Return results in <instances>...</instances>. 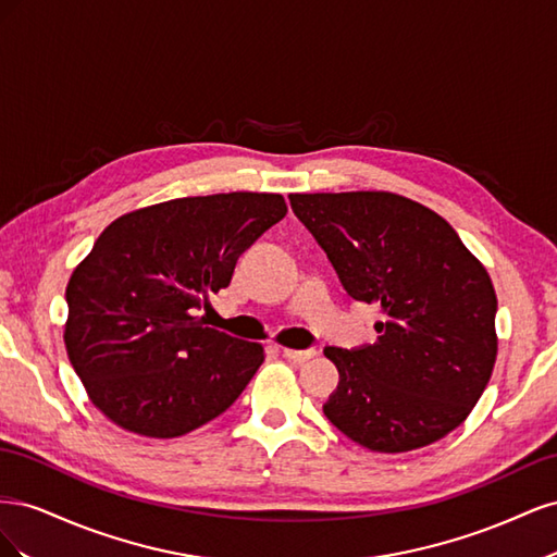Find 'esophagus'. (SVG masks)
<instances>
[{
    "label": "esophagus",
    "mask_w": 557,
    "mask_h": 557,
    "mask_svg": "<svg viewBox=\"0 0 557 557\" xmlns=\"http://www.w3.org/2000/svg\"><path fill=\"white\" fill-rule=\"evenodd\" d=\"M315 356V350H295V348H283V358H288L293 362H307Z\"/></svg>",
    "instance_id": "esophagus-1"
}]
</instances>
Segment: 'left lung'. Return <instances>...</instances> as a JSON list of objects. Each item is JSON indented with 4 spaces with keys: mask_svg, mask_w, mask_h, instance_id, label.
<instances>
[{
    "mask_svg": "<svg viewBox=\"0 0 557 557\" xmlns=\"http://www.w3.org/2000/svg\"><path fill=\"white\" fill-rule=\"evenodd\" d=\"M344 290L379 305V339L327 346L339 385L330 423L376 453L428 446L458 428L491 381L497 297L442 215L393 193L288 195Z\"/></svg>",
    "mask_w": 557,
    "mask_h": 557,
    "instance_id": "1",
    "label": "left lung"
}]
</instances>
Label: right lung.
Returning a JSON list of instances; mask_svg holds the SVG:
<instances>
[{
  "label": "right lung",
  "mask_w": 557,
  "mask_h": 557,
  "mask_svg": "<svg viewBox=\"0 0 557 557\" xmlns=\"http://www.w3.org/2000/svg\"><path fill=\"white\" fill-rule=\"evenodd\" d=\"M288 211L281 195L183 197L132 211L66 285L64 344L95 407L134 434L172 440L230 409L260 344L195 313L230 285L246 248Z\"/></svg>",
  "instance_id": "1"
}]
</instances>
